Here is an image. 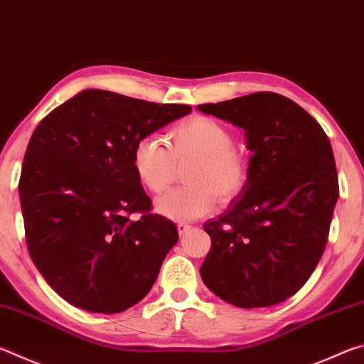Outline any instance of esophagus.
Wrapping results in <instances>:
<instances>
[{"instance_id":"esophagus-1","label":"esophagus","mask_w":364,"mask_h":364,"mask_svg":"<svg viewBox=\"0 0 364 364\" xmlns=\"http://www.w3.org/2000/svg\"><path fill=\"white\" fill-rule=\"evenodd\" d=\"M191 230V225L188 223H178V232H180V236H183L184 232H188Z\"/></svg>"}]
</instances>
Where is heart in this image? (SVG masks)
I'll list each match as a JSON object with an SVG mask.
<instances>
[{"label": "heart", "instance_id": "b5f03b06", "mask_svg": "<svg viewBox=\"0 0 364 364\" xmlns=\"http://www.w3.org/2000/svg\"><path fill=\"white\" fill-rule=\"evenodd\" d=\"M168 147L149 134L136 141L132 165L138 181L152 194H162L173 180L176 162L191 160L184 173L188 186L160 197L156 210L175 221L205 217L221 202L242 193L250 175V160L232 146L234 134L225 123L207 115H194L168 132Z\"/></svg>", "mask_w": 364, "mask_h": 364}]
</instances>
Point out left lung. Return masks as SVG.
Returning a JSON list of instances; mask_svg holds the SVG:
<instances>
[{
    "mask_svg": "<svg viewBox=\"0 0 364 364\" xmlns=\"http://www.w3.org/2000/svg\"><path fill=\"white\" fill-rule=\"evenodd\" d=\"M197 109L244 128L254 152L242 193L204 223L212 247L202 281L239 308L284 301L310 278L328 242L338 197L329 139L297 102L269 91Z\"/></svg>",
    "mask_w": 364,
    "mask_h": 364,
    "instance_id": "1",
    "label": "left lung"
}]
</instances>
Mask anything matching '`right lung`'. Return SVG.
<instances>
[{
    "mask_svg": "<svg viewBox=\"0 0 364 364\" xmlns=\"http://www.w3.org/2000/svg\"><path fill=\"white\" fill-rule=\"evenodd\" d=\"M191 110L85 90L35 128L19 181L27 247L45 281L73 306L112 315L151 291L178 230L151 213L133 147Z\"/></svg>",
    "mask_w": 364,
    "mask_h": 364,
    "instance_id": "obj_1",
    "label": "right lung"
}]
</instances>
